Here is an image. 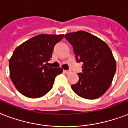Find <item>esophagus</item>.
Segmentation results:
<instances>
[{
  "label": "esophagus",
  "instance_id": "obj_1",
  "mask_svg": "<svg viewBox=\"0 0 128 128\" xmlns=\"http://www.w3.org/2000/svg\"><path fill=\"white\" fill-rule=\"evenodd\" d=\"M64 72H65V73H66V74H69V73H70V70H64Z\"/></svg>",
  "mask_w": 128,
  "mask_h": 128
}]
</instances>
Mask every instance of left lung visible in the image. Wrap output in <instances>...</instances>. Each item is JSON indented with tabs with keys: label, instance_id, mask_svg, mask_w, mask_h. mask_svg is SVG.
I'll use <instances>...</instances> for the list:
<instances>
[{
	"label": "left lung",
	"instance_id": "obj_1",
	"mask_svg": "<svg viewBox=\"0 0 128 128\" xmlns=\"http://www.w3.org/2000/svg\"><path fill=\"white\" fill-rule=\"evenodd\" d=\"M72 46L76 61L82 62V72L71 88L79 96L96 99L106 92L111 85L116 70L112 52L104 42L84 31L65 34Z\"/></svg>",
	"mask_w": 128,
	"mask_h": 128
}]
</instances>
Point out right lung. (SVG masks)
Wrapping results in <instances>:
<instances>
[{
    "mask_svg": "<svg viewBox=\"0 0 128 128\" xmlns=\"http://www.w3.org/2000/svg\"><path fill=\"white\" fill-rule=\"evenodd\" d=\"M64 35L40 34L16 48L9 61L10 76L18 91L28 98L46 94L63 69L48 67L54 46Z\"/></svg>",
    "mask_w": 128,
    "mask_h": 128,
    "instance_id": "1",
    "label": "right lung"
}]
</instances>
